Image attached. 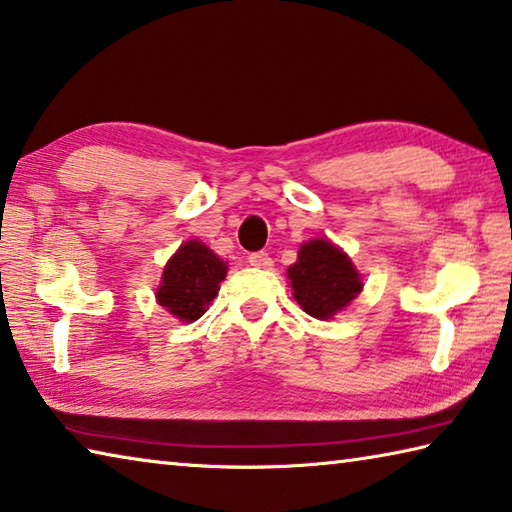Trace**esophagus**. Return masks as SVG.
Masks as SVG:
<instances>
[{
  "label": "esophagus",
  "mask_w": 512,
  "mask_h": 512,
  "mask_svg": "<svg viewBox=\"0 0 512 512\" xmlns=\"http://www.w3.org/2000/svg\"><path fill=\"white\" fill-rule=\"evenodd\" d=\"M248 264L255 266V268H271L273 266V259L268 257V253H264V250H259V253H250L248 255Z\"/></svg>",
  "instance_id": "obj_1"
}]
</instances>
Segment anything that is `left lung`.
<instances>
[{
  "mask_svg": "<svg viewBox=\"0 0 512 512\" xmlns=\"http://www.w3.org/2000/svg\"><path fill=\"white\" fill-rule=\"evenodd\" d=\"M293 297L311 318L329 320L362 291V275L347 253L329 239H311L300 246L297 262L288 266Z\"/></svg>",
  "mask_w": 512,
  "mask_h": 512,
  "instance_id": "8db88e82",
  "label": "left lung"
}]
</instances>
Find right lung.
<instances>
[{
  "instance_id": "1",
  "label": "right lung",
  "mask_w": 512,
  "mask_h": 512,
  "mask_svg": "<svg viewBox=\"0 0 512 512\" xmlns=\"http://www.w3.org/2000/svg\"><path fill=\"white\" fill-rule=\"evenodd\" d=\"M228 266L199 239H190L170 257L163 268L156 302L181 322L199 320L217 297Z\"/></svg>"
}]
</instances>
